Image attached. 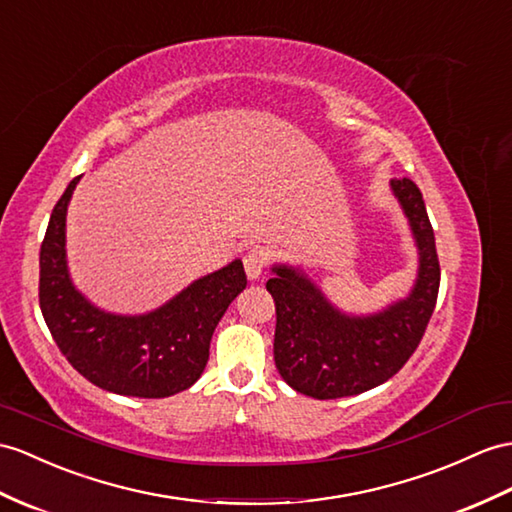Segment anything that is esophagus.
<instances>
[{"instance_id":"34e87169","label":"esophagus","mask_w":512,"mask_h":512,"mask_svg":"<svg viewBox=\"0 0 512 512\" xmlns=\"http://www.w3.org/2000/svg\"><path fill=\"white\" fill-rule=\"evenodd\" d=\"M269 263H271V249L265 245L249 247L243 256V265L249 280H258L263 276V271L269 267Z\"/></svg>"}]
</instances>
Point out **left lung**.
I'll return each mask as SVG.
<instances>
[{"instance_id": "1", "label": "left lung", "mask_w": 512, "mask_h": 512, "mask_svg": "<svg viewBox=\"0 0 512 512\" xmlns=\"http://www.w3.org/2000/svg\"><path fill=\"white\" fill-rule=\"evenodd\" d=\"M393 191L419 245V278L404 302L373 317H345L293 269L273 267L267 291L276 302L273 358L284 382L315 400L365 393L393 378L415 354L439 295L441 267L419 186L393 178Z\"/></svg>"}]
</instances>
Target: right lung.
Segmentation results:
<instances>
[{"label":"right lung","mask_w":512,"mask_h":512,"mask_svg":"<svg viewBox=\"0 0 512 512\" xmlns=\"http://www.w3.org/2000/svg\"><path fill=\"white\" fill-rule=\"evenodd\" d=\"M80 176L56 202L41 243L39 304L58 350L99 389L132 397H169L189 389L208 363L210 339L247 276L234 260L193 282L143 317L97 310L73 289L65 260L67 204Z\"/></svg>","instance_id":"obj_1"}]
</instances>
